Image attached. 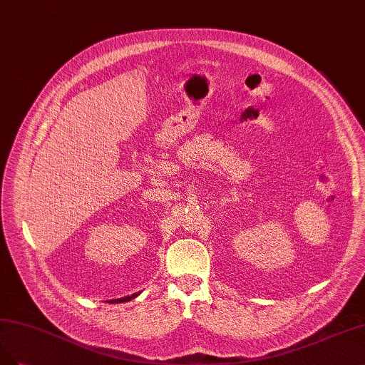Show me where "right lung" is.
Here are the masks:
<instances>
[{"label":"right lung","mask_w":365,"mask_h":365,"mask_svg":"<svg viewBox=\"0 0 365 365\" xmlns=\"http://www.w3.org/2000/svg\"><path fill=\"white\" fill-rule=\"evenodd\" d=\"M135 296H139V293H135V294H131V296H127V297H122V299H116V300H110V302H111V304H120V302H128V300L134 299Z\"/></svg>","instance_id":"right-lung-1"}]
</instances>
